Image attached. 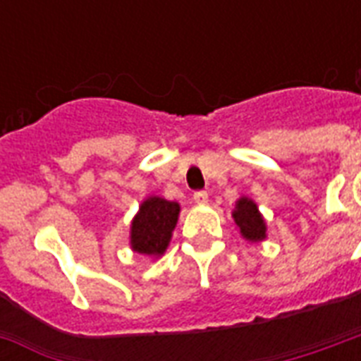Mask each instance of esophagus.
<instances>
[{"instance_id":"esophagus-1","label":"esophagus","mask_w":361,"mask_h":361,"mask_svg":"<svg viewBox=\"0 0 361 361\" xmlns=\"http://www.w3.org/2000/svg\"><path fill=\"white\" fill-rule=\"evenodd\" d=\"M192 200H195L197 204H200V206H204V204H208L209 195L206 191H197L195 195H192Z\"/></svg>"}]
</instances>
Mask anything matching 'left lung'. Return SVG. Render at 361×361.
Returning <instances> with one entry per match:
<instances>
[{"mask_svg":"<svg viewBox=\"0 0 361 361\" xmlns=\"http://www.w3.org/2000/svg\"><path fill=\"white\" fill-rule=\"evenodd\" d=\"M234 223L240 228V234L249 241H262L266 238V223L258 212L257 204L251 198L241 197L232 212Z\"/></svg>","mask_w":361,"mask_h":361,"instance_id":"8db88e82","label":"left lung"}]
</instances>
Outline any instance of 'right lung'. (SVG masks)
Instances as JSON below:
<instances>
[{
  "label": "right lung",
  "instance_id": "right-lung-1",
  "mask_svg": "<svg viewBox=\"0 0 361 361\" xmlns=\"http://www.w3.org/2000/svg\"><path fill=\"white\" fill-rule=\"evenodd\" d=\"M180 204L161 197H149L140 204L130 223V247L146 257H161L178 223Z\"/></svg>",
  "mask_w": 361,
  "mask_h": 361
}]
</instances>
